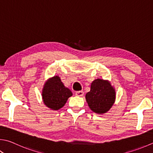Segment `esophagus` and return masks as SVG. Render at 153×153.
Returning a JSON list of instances; mask_svg holds the SVG:
<instances>
[{
  "instance_id": "1",
  "label": "esophagus",
  "mask_w": 153,
  "mask_h": 153,
  "mask_svg": "<svg viewBox=\"0 0 153 153\" xmlns=\"http://www.w3.org/2000/svg\"><path fill=\"white\" fill-rule=\"evenodd\" d=\"M84 91H76V95L77 96L82 97V96H84Z\"/></svg>"
}]
</instances>
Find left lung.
Instances as JSON below:
<instances>
[{
    "instance_id": "obj_1",
    "label": "left lung",
    "mask_w": 153,
    "mask_h": 153,
    "mask_svg": "<svg viewBox=\"0 0 153 153\" xmlns=\"http://www.w3.org/2000/svg\"><path fill=\"white\" fill-rule=\"evenodd\" d=\"M115 90L108 81L97 79L91 84L90 91L86 94L85 99L89 107L98 114L105 113L115 101Z\"/></svg>"
}]
</instances>
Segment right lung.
<instances>
[{
  "label": "right lung",
  "instance_id": "1",
  "mask_svg": "<svg viewBox=\"0 0 153 153\" xmlns=\"http://www.w3.org/2000/svg\"><path fill=\"white\" fill-rule=\"evenodd\" d=\"M71 96L70 90L65 87L58 76H54L45 83L42 92L44 104L54 110L62 108Z\"/></svg>",
  "mask_w": 153,
  "mask_h": 153
}]
</instances>
